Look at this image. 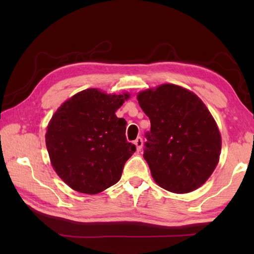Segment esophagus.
I'll return each mask as SVG.
<instances>
[{
	"instance_id": "1",
	"label": "esophagus",
	"mask_w": 254,
	"mask_h": 254,
	"mask_svg": "<svg viewBox=\"0 0 254 254\" xmlns=\"http://www.w3.org/2000/svg\"><path fill=\"white\" fill-rule=\"evenodd\" d=\"M134 144H135V147H136V150L137 151H140L141 150V148H142V145H143V141H142V137H136V139L134 140Z\"/></svg>"
}]
</instances>
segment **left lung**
Instances as JSON below:
<instances>
[{
	"label": "left lung",
	"instance_id": "obj_1",
	"mask_svg": "<svg viewBox=\"0 0 254 254\" xmlns=\"http://www.w3.org/2000/svg\"><path fill=\"white\" fill-rule=\"evenodd\" d=\"M150 119L143 158L157 185L186 194L206 183L220 161L222 137L213 115L195 93L175 84L141 91Z\"/></svg>",
	"mask_w": 254,
	"mask_h": 254
}]
</instances>
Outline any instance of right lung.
I'll list each match as a JSON object with an SVG mask.
<instances>
[{"label":"right lung","instance_id":"1","mask_svg":"<svg viewBox=\"0 0 254 254\" xmlns=\"http://www.w3.org/2000/svg\"><path fill=\"white\" fill-rule=\"evenodd\" d=\"M130 96L87 88L64 102L50 119L46 147L51 166L71 189L94 195L121 178L135 147L127 141V121L115 112Z\"/></svg>","mask_w":254,"mask_h":254}]
</instances>
